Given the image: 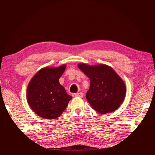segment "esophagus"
I'll return each mask as SVG.
<instances>
[{"instance_id":"esophagus-1","label":"esophagus","mask_w":155,"mask_h":155,"mask_svg":"<svg viewBox=\"0 0 155 155\" xmlns=\"http://www.w3.org/2000/svg\"><path fill=\"white\" fill-rule=\"evenodd\" d=\"M75 97H83V94L82 93H77L75 94Z\"/></svg>"}]
</instances>
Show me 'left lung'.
<instances>
[{"label":"left lung","instance_id":"8db88e82","mask_svg":"<svg viewBox=\"0 0 155 155\" xmlns=\"http://www.w3.org/2000/svg\"><path fill=\"white\" fill-rule=\"evenodd\" d=\"M78 68L90 80L86 98L101 114L113 112L124 101L126 94L124 81L110 66L105 64H78Z\"/></svg>","mask_w":155,"mask_h":155}]
</instances>
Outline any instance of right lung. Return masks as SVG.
Masks as SVG:
<instances>
[{
    "mask_svg": "<svg viewBox=\"0 0 155 155\" xmlns=\"http://www.w3.org/2000/svg\"><path fill=\"white\" fill-rule=\"evenodd\" d=\"M65 68L66 64L43 68L29 81L27 101L38 116L49 120L58 118L72 99L59 81Z\"/></svg>",
    "mask_w": 155,
    "mask_h": 155,
    "instance_id": "right-lung-1",
    "label": "right lung"
}]
</instances>
